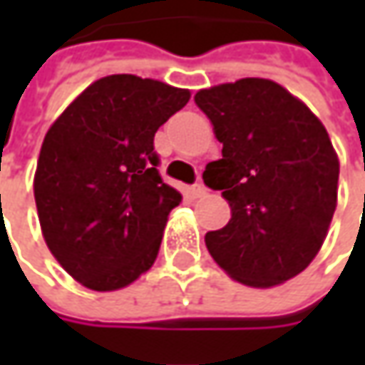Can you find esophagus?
<instances>
[{
  "instance_id": "34e87169",
  "label": "esophagus",
  "mask_w": 365,
  "mask_h": 365,
  "mask_svg": "<svg viewBox=\"0 0 365 365\" xmlns=\"http://www.w3.org/2000/svg\"><path fill=\"white\" fill-rule=\"evenodd\" d=\"M189 192H190V197H192V199H199V197H203L205 192H207V189H205L201 182H197V185H192V187H190Z\"/></svg>"
}]
</instances>
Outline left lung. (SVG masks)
<instances>
[{
    "mask_svg": "<svg viewBox=\"0 0 365 365\" xmlns=\"http://www.w3.org/2000/svg\"><path fill=\"white\" fill-rule=\"evenodd\" d=\"M195 103L223 144L205 185L232 207L230 223L205 235L207 250L242 284H282L313 262L335 213L339 160L329 133L268 78L201 89Z\"/></svg>",
    "mask_w": 365,
    "mask_h": 365,
    "instance_id": "left-lung-1",
    "label": "left lung"
}]
</instances>
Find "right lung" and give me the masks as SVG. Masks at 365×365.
Listing matches in <instances>:
<instances>
[{"mask_svg":"<svg viewBox=\"0 0 365 365\" xmlns=\"http://www.w3.org/2000/svg\"><path fill=\"white\" fill-rule=\"evenodd\" d=\"M190 93L154 78L109 75L50 125L34 199L52 256L91 290H118L150 270L168 213L182 201L158 173L154 133Z\"/></svg>","mask_w":365,"mask_h":365,"instance_id":"right-lung-1","label":"right lung"}]
</instances>
